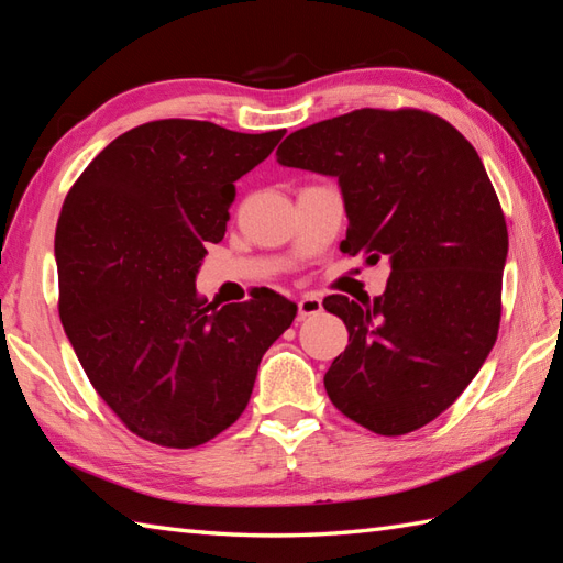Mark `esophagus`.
Listing matches in <instances>:
<instances>
[{"mask_svg":"<svg viewBox=\"0 0 563 563\" xmlns=\"http://www.w3.org/2000/svg\"><path fill=\"white\" fill-rule=\"evenodd\" d=\"M321 300L317 295H305L297 300V314H300V319H307V317H317L321 314Z\"/></svg>","mask_w":563,"mask_h":563,"instance_id":"1","label":"esophagus"}]
</instances>
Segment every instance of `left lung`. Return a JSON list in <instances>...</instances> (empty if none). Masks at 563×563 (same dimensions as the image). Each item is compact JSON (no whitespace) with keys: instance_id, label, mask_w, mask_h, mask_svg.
<instances>
[{"instance_id":"obj_1","label":"left lung","mask_w":563,"mask_h":563,"mask_svg":"<svg viewBox=\"0 0 563 563\" xmlns=\"http://www.w3.org/2000/svg\"><path fill=\"white\" fill-rule=\"evenodd\" d=\"M278 162L336 176L349 214L341 251L391 263L373 302L324 300L349 329L324 375L329 399L377 435L430 423L498 336L508 227L479 154L435 113L361 109L295 130Z\"/></svg>"}]
</instances>
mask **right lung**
<instances>
[{
  "instance_id": "add662e5",
  "label": "right lung",
  "mask_w": 563,
  "mask_h": 563,
  "mask_svg": "<svg viewBox=\"0 0 563 563\" xmlns=\"http://www.w3.org/2000/svg\"><path fill=\"white\" fill-rule=\"evenodd\" d=\"M285 130L246 135L166 118L128 130L69 188L55 230L59 319L99 397L154 445L188 450L246 409L297 307L268 288L212 307L196 290L234 181Z\"/></svg>"
}]
</instances>
